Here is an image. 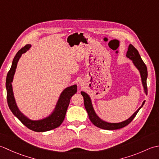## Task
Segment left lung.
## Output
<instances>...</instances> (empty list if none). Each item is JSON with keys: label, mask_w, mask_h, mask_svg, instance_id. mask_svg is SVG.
<instances>
[{"label": "left lung", "mask_w": 159, "mask_h": 159, "mask_svg": "<svg viewBox=\"0 0 159 159\" xmlns=\"http://www.w3.org/2000/svg\"><path fill=\"white\" fill-rule=\"evenodd\" d=\"M126 56L128 57L129 59H130L133 61V64L134 66L137 68L138 70H139L141 74V81L142 84H143V88H144V91L146 95H148V87H147V77H148V70L146 65H145L143 61L142 60L141 57L139 55L138 51L136 49L135 47L133 45L129 44L128 47V50L127 51V53H126ZM81 94L83 96L84 98V106H85V108L87 112H88L89 117L90 119V121H91L93 124L95 125L97 127L99 128H102L103 129H108V130H111V129H120L125 127L127 125H128L129 123H130L132 120H133L135 116L137 115L138 112L139 111L142 107H143V104L145 103L144 101L142 103L141 106L139 108L137 111H136L133 115H132L127 120L124 121H122L120 123H108L102 120L99 116L96 115V113L94 111L93 107L91 103V100H90V97L89 95L85 92L82 91Z\"/></svg>", "instance_id": "obj_1"}]
</instances>
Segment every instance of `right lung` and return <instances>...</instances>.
<instances>
[{"label":"right lung","mask_w":159,"mask_h":159,"mask_svg":"<svg viewBox=\"0 0 159 159\" xmlns=\"http://www.w3.org/2000/svg\"><path fill=\"white\" fill-rule=\"evenodd\" d=\"M31 44L25 45L20 50L18 51L13 60L10 70L7 73L6 78V89H7V99L9 109L26 127L35 132H46L56 128L61 124L65 117L68 106L69 105L71 97L77 93V85H73L65 89L61 93L58 99L56 108L52 114L48 117L41 120L34 121L28 119L19 111L15 101L14 93H13L11 82L17 66L18 61L21 57L22 54L30 49Z\"/></svg>","instance_id":"right-lung-1"}]
</instances>
